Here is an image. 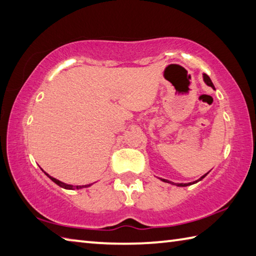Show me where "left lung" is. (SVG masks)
I'll return each mask as SVG.
<instances>
[{
  "label": "left lung",
  "instance_id": "8db88e82",
  "mask_svg": "<svg viewBox=\"0 0 256 256\" xmlns=\"http://www.w3.org/2000/svg\"><path fill=\"white\" fill-rule=\"evenodd\" d=\"M204 83L208 85V86H212L214 90V84H212V80H210V78L209 76L207 75V74H204ZM209 173V172H208ZM208 173H206L204 176H201L200 178H198V180H196V181H194V182H190V183H174V182H172V181H168V180H165V178H160V181H163V182H165V183H170V184H172V186H191V184H194V183H198L199 181H201L202 180V178L207 176Z\"/></svg>",
  "mask_w": 256,
  "mask_h": 256
}]
</instances>
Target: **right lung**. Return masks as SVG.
<instances>
[{"instance_id": "add662e5", "label": "right lung", "mask_w": 256, "mask_h": 256, "mask_svg": "<svg viewBox=\"0 0 256 256\" xmlns=\"http://www.w3.org/2000/svg\"><path fill=\"white\" fill-rule=\"evenodd\" d=\"M44 174H46V176H47L49 178H50V180H52V182H55L57 186H60V188H64V189H66V190H75V189L80 190V189H83V188L91 186L93 184V183H91V184H85V186H72V184H67V183H64V182H62V181H60V180H57V178L50 176H49V174H47L46 172H44Z\"/></svg>"}]
</instances>
